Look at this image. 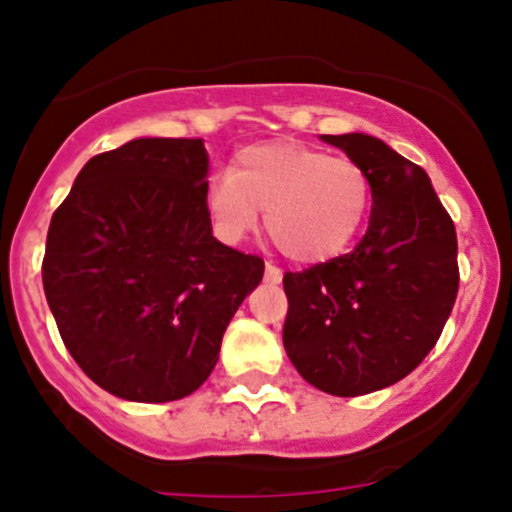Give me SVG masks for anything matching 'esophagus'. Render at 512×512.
Returning a JSON list of instances; mask_svg holds the SVG:
<instances>
[{
    "mask_svg": "<svg viewBox=\"0 0 512 512\" xmlns=\"http://www.w3.org/2000/svg\"><path fill=\"white\" fill-rule=\"evenodd\" d=\"M265 280L272 282V285L282 282V270H280V267L272 265V262H267V265H265Z\"/></svg>",
    "mask_w": 512,
    "mask_h": 512,
    "instance_id": "34e87169",
    "label": "esophagus"
}]
</instances>
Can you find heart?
Listing matches in <instances>:
<instances>
[{
  "label": "heart",
  "instance_id": "1",
  "mask_svg": "<svg viewBox=\"0 0 512 512\" xmlns=\"http://www.w3.org/2000/svg\"><path fill=\"white\" fill-rule=\"evenodd\" d=\"M210 220L225 242H240L265 210L270 240L292 262L317 265L342 255L371 208V185L349 158H329L294 141L242 148L232 170L205 190Z\"/></svg>",
  "mask_w": 512,
  "mask_h": 512
}]
</instances>
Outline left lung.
<instances>
[{"mask_svg":"<svg viewBox=\"0 0 512 512\" xmlns=\"http://www.w3.org/2000/svg\"><path fill=\"white\" fill-rule=\"evenodd\" d=\"M371 185L366 235L349 255L287 272L289 361L332 396L386 389L436 347L458 294L451 215L421 165L366 133L322 136Z\"/></svg>","mask_w":512,"mask_h":512,"instance_id":"8db88e82","label":"left lung"}]
</instances>
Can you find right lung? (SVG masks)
Masks as SVG:
<instances>
[{
    "mask_svg": "<svg viewBox=\"0 0 512 512\" xmlns=\"http://www.w3.org/2000/svg\"><path fill=\"white\" fill-rule=\"evenodd\" d=\"M200 138H136L76 175L46 235V302L108 394L163 404L203 386L265 262L213 237Z\"/></svg>",
    "mask_w": 512,
    "mask_h": 512,
    "instance_id": "1",
    "label": "right lung"
}]
</instances>
